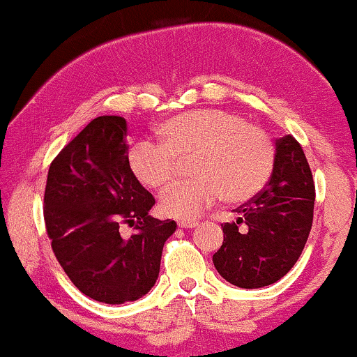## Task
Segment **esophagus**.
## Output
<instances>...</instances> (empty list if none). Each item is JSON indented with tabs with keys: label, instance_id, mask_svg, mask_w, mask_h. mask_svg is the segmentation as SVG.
Listing matches in <instances>:
<instances>
[{
	"label": "esophagus",
	"instance_id": "34e87169",
	"mask_svg": "<svg viewBox=\"0 0 357 357\" xmlns=\"http://www.w3.org/2000/svg\"><path fill=\"white\" fill-rule=\"evenodd\" d=\"M199 225V222L197 220H182V222H178V227L182 228H193Z\"/></svg>",
	"mask_w": 357,
	"mask_h": 357
}]
</instances>
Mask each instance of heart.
<instances>
[{"mask_svg": "<svg viewBox=\"0 0 357 357\" xmlns=\"http://www.w3.org/2000/svg\"><path fill=\"white\" fill-rule=\"evenodd\" d=\"M158 145L140 140L127 155L130 174L140 185L162 192L175 177L178 160H188V182L162 195L160 212L174 218H193L220 197L241 205L270 182L276 149L270 134L238 114L222 109H195L162 122Z\"/></svg>", "mask_w": 357, "mask_h": 357, "instance_id": "1", "label": "heart"}]
</instances>
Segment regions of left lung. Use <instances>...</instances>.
Masks as SVG:
<instances>
[{
	"instance_id": "1",
	"label": "left lung",
	"mask_w": 357,
	"mask_h": 357,
	"mask_svg": "<svg viewBox=\"0 0 357 357\" xmlns=\"http://www.w3.org/2000/svg\"><path fill=\"white\" fill-rule=\"evenodd\" d=\"M314 180L300 142L276 140L275 170L255 199L240 205L236 222L223 223V243L213 265L238 288L276 283L305 248L314 210Z\"/></svg>"
}]
</instances>
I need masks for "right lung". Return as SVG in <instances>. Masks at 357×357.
<instances>
[{"label":"right lung","instance_id":"add662e5","mask_svg":"<svg viewBox=\"0 0 357 357\" xmlns=\"http://www.w3.org/2000/svg\"><path fill=\"white\" fill-rule=\"evenodd\" d=\"M127 122L100 116L57 153L47 172L44 223L74 286L105 305L135 301L158 278L174 220L149 215L155 200L130 174ZM132 226L122 237L118 228Z\"/></svg>","mask_w":357,"mask_h":357}]
</instances>
